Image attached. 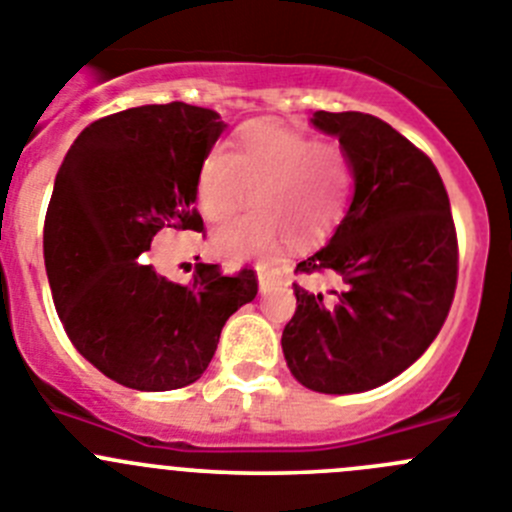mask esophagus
Here are the masks:
<instances>
[{"label":"esophagus","mask_w":512,"mask_h":512,"mask_svg":"<svg viewBox=\"0 0 512 512\" xmlns=\"http://www.w3.org/2000/svg\"><path fill=\"white\" fill-rule=\"evenodd\" d=\"M280 283V278L267 267H257V285H260V293H270L275 285Z\"/></svg>","instance_id":"esophagus-1"}]
</instances>
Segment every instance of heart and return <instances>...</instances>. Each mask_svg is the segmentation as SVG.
Instances as JSON below:
<instances>
[{"label": "heart", "instance_id": "1", "mask_svg": "<svg viewBox=\"0 0 512 512\" xmlns=\"http://www.w3.org/2000/svg\"><path fill=\"white\" fill-rule=\"evenodd\" d=\"M351 186V164L338 143L255 121L237 131L229 151H209L197 174V202L214 224L255 204L212 242L229 260H262L285 240L295 247L326 240L346 214Z\"/></svg>", "mask_w": 512, "mask_h": 512}]
</instances>
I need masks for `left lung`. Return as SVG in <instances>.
<instances>
[{
	"label": "left lung",
	"mask_w": 512,
	"mask_h": 512,
	"mask_svg": "<svg viewBox=\"0 0 512 512\" xmlns=\"http://www.w3.org/2000/svg\"><path fill=\"white\" fill-rule=\"evenodd\" d=\"M353 174V199L331 240L295 272L331 275L338 290L293 283L283 331L288 369L305 389L358 394L422 356L450 313L457 234L439 171L414 143L369 113L318 111Z\"/></svg>",
	"instance_id": "1"
}]
</instances>
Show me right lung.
Wrapping results in <instances>:
<instances>
[{
    "label": "right lung",
    "mask_w": 512,
    "mask_h": 512,
    "mask_svg": "<svg viewBox=\"0 0 512 512\" xmlns=\"http://www.w3.org/2000/svg\"><path fill=\"white\" fill-rule=\"evenodd\" d=\"M222 131L199 105L128 108L90 123L55 176L42 245L57 315L80 356L128 389L194 384L257 295L247 267L227 278L199 262L179 285L146 255L161 229L202 232L197 174Z\"/></svg>",
    "instance_id": "right-lung-1"
}]
</instances>
